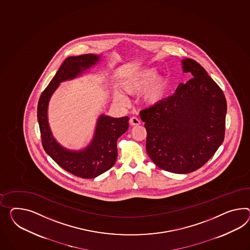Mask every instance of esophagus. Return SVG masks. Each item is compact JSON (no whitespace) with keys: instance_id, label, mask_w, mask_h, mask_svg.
Here are the masks:
<instances>
[{"instance_id":"1","label":"esophagus","mask_w":250,"mask_h":250,"mask_svg":"<svg viewBox=\"0 0 250 250\" xmlns=\"http://www.w3.org/2000/svg\"><path fill=\"white\" fill-rule=\"evenodd\" d=\"M129 124H130L131 126H138V125L141 124V121H140L137 117H132V118H130V120H129Z\"/></svg>"}]
</instances>
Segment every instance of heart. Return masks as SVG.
<instances>
[{
    "instance_id": "obj_1",
    "label": "heart",
    "mask_w": 250,
    "mask_h": 250,
    "mask_svg": "<svg viewBox=\"0 0 250 250\" xmlns=\"http://www.w3.org/2000/svg\"><path fill=\"white\" fill-rule=\"evenodd\" d=\"M156 68H145L134 71L126 78L122 84V90L129 95L142 93L141 100L147 106H155L163 101L168 90V80L165 76H157ZM113 100L121 105H127L128 99L122 93L115 92Z\"/></svg>"
}]
</instances>
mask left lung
<instances>
[{"label": "left lung", "instance_id": "1", "mask_svg": "<svg viewBox=\"0 0 250 250\" xmlns=\"http://www.w3.org/2000/svg\"><path fill=\"white\" fill-rule=\"evenodd\" d=\"M192 79L179 83L172 96L141 110L148 157L161 169L177 174L203 166L224 141L227 101L205 69L182 60Z\"/></svg>", "mask_w": 250, "mask_h": 250}]
</instances>
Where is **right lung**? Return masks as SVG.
Returning <instances> with one entry per match:
<instances>
[{"label":"right lung","instance_id":"add662e5","mask_svg":"<svg viewBox=\"0 0 250 250\" xmlns=\"http://www.w3.org/2000/svg\"><path fill=\"white\" fill-rule=\"evenodd\" d=\"M100 55L83 54L67 58L39 100L37 118L42 147L46 153L66 171L83 179H93L115 164L117 141L128 128V117L111 118L102 114L97 121L94 137L83 150L73 151L62 147L51 134L48 122V105L61 83L71 80L96 64Z\"/></svg>","mask_w":250,"mask_h":250}]
</instances>
